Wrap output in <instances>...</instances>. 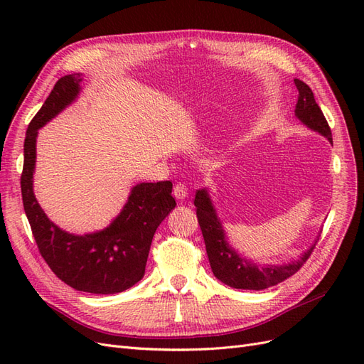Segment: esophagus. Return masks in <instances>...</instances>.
<instances>
[{"mask_svg": "<svg viewBox=\"0 0 364 364\" xmlns=\"http://www.w3.org/2000/svg\"><path fill=\"white\" fill-rule=\"evenodd\" d=\"M173 196L176 197V199L179 200H183L186 196H188V188H186L185 183H176L174 188H173Z\"/></svg>", "mask_w": 364, "mask_h": 364, "instance_id": "esophagus-1", "label": "esophagus"}]
</instances>
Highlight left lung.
<instances>
[{
  "mask_svg": "<svg viewBox=\"0 0 364 364\" xmlns=\"http://www.w3.org/2000/svg\"><path fill=\"white\" fill-rule=\"evenodd\" d=\"M294 85L297 91H299V98H297L294 111L296 117L310 129L326 136L329 142H333L331 129H329L322 109L316 103L311 87L297 79H294ZM194 206L197 209V220H199L202 229L206 253L214 277L229 285V287L243 290H264L272 287V285H277L299 270L306 259L310 258L313 249L316 247V245L311 246L297 261L281 264V266L258 267L257 264H252L246 258H241L226 243L223 226L218 222L211 199H209L205 190H197Z\"/></svg>",
  "mask_w": 364,
  "mask_h": 364,
  "instance_id": "8db88e82",
  "label": "left lung"
}]
</instances>
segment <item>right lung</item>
Here are the masks:
<instances>
[{
    "label": "right lung",
    "mask_w": 364,
    "mask_h": 364,
    "mask_svg": "<svg viewBox=\"0 0 364 364\" xmlns=\"http://www.w3.org/2000/svg\"><path fill=\"white\" fill-rule=\"evenodd\" d=\"M82 80L79 73L60 77L30 121L24 141L21 193L39 253L53 273L79 291L114 294L130 289L144 277L153 235L176 206V200L170 181L138 183L123 211L100 232L73 235L50 222L33 194L38 130L75 100Z\"/></svg>",
    "instance_id": "add662e5"
}]
</instances>
